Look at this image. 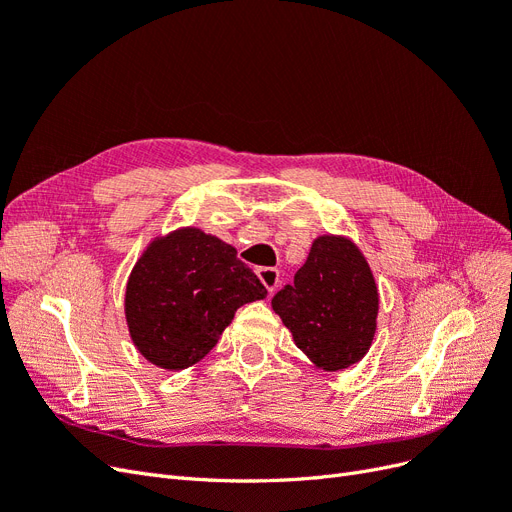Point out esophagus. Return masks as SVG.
Listing matches in <instances>:
<instances>
[{
	"mask_svg": "<svg viewBox=\"0 0 512 512\" xmlns=\"http://www.w3.org/2000/svg\"><path fill=\"white\" fill-rule=\"evenodd\" d=\"M256 273H258V277H260V282L265 284V288L269 290V294L277 288V284H280V271L273 269V267H262V269H258Z\"/></svg>",
	"mask_w": 512,
	"mask_h": 512,
	"instance_id": "34e87169",
	"label": "esophagus"
}]
</instances>
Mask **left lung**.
Segmentation results:
<instances>
[{
  "label": "left lung",
  "mask_w": 512,
  "mask_h": 512,
  "mask_svg": "<svg viewBox=\"0 0 512 512\" xmlns=\"http://www.w3.org/2000/svg\"><path fill=\"white\" fill-rule=\"evenodd\" d=\"M294 344L322 371H344L371 348L378 318V286L352 239H314L294 284L271 301Z\"/></svg>",
  "instance_id": "1"
}]
</instances>
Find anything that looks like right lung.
I'll return each instance as SVG.
<instances>
[{"label":"right lung","instance_id":"right-lung-1","mask_svg":"<svg viewBox=\"0 0 512 512\" xmlns=\"http://www.w3.org/2000/svg\"><path fill=\"white\" fill-rule=\"evenodd\" d=\"M265 297L235 247L185 226L145 247L123 309L136 350L156 367L181 371L205 359L241 305Z\"/></svg>","mask_w":512,"mask_h":512}]
</instances>
